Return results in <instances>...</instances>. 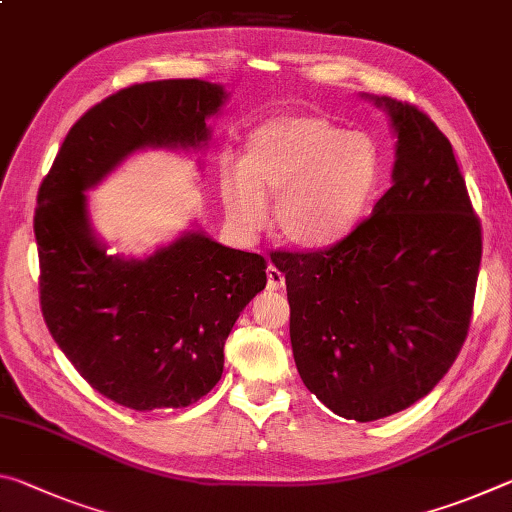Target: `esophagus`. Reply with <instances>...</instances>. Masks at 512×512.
Here are the masks:
<instances>
[{
	"instance_id": "34e87169",
	"label": "esophagus",
	"mask_w": 512,
	"mask_h": 512,
	"mask_svg": "<svg viewBox=\"0 0 512 512\" xmlns=\"http://www.w3.org/2000/svg\"><path fill=\"white\" fill-rule=\"evenodd\" d=\"M266 287L271 291H277V289L284 287V275H282L280 268L273 266V264L266 268Z\"/></svg>"
}]
</instances>
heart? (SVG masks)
<instances>
[{
  "label": "heart",
  "instance_id": "obj_1",
  "mask_svg": "<svg viewBox=\"0 0 512 512\" xmlns=\"http://www.w3.org/2000/svg\"><path fill=\"white\" fill-rule=\"evenodd\" d=\"M386 160L375 137L318 115L277 117L246 140L244 169L221 178L225 219L241 235L273 225L284 244L325 248L348 237L375 205Z\"/></svg>",
  "mask_w": 512,
  "mask_h": 512
}]
</instances>
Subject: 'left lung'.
<instances>
[{"mask_svg": "<svg viewBox=\"0 0 512 512\" xmlns=\"http://www.w3.org/2000/svg\"><path fill=\"white\" fill-rule=\"evenodd\" d=\"M375 103L397 133L393 187L334 246L271 253L302 381L357 422L409 409L447 375L470 332L483 253L443 131L411 103Z\"/></svg>", "mask_w": 512, "mask_h": 512, "instance_id": "left-lung-1", "label": "left lung"}]
</instances>
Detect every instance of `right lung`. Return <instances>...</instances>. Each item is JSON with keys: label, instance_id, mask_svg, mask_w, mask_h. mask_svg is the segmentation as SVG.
Returning <instances> with one entry per match:
<instances>
[{"label": "right lung", "instance_id": "add662e5", "mask_svg": "<svg viewBox=\"0 0 512 512\" xmlns=\"http://www.w3.org/2000/svg\"><path fill=\"white\" fill-rule=\"evenodd\" d=\"M228 94L169 79L110 94L69 128L38 192L40 309L88 384L133 411L185 409L223 375V345L266 287V259L185 232L146 259L108 255L92 235L88 192L144 146H201Z\"/></svg>", "mask_w": 512, "mask_h": 512}]
</instances>
